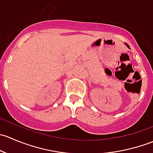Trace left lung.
I'll return each mask as SVG.
<instances>
[{
    "label": "left lung",
    "mask_w": 153,
    "mask_h": 153,
    "mask_svg": "<svg viewBox=\"0 0 153 153\" xmlns=\"http://www.w3.org/2000/svg\"><path fill=\"white\" fill-rule=\"evenodd\" d=\"M126 47H127L128 48H129V45H128V44H126Z\"/></svg>",
    "instance_id": "obj_1"
}]
</instances>
